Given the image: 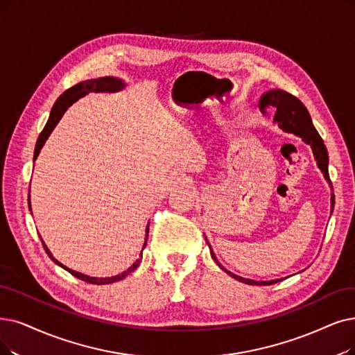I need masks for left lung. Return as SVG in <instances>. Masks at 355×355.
<instances>
[{
    "label": "left lung",
    "instance_id": "left-lung-1",
    "mask_svg": "<svg viewBox=\"0 0 355 355\" xmlns=\"http://www.w3.org/2000/svg\"><path fill=\"white\" fill-rule=\"evenodd\" d=\"M266 106H271L272 110L275 112L274 122L278 125V128H281L284 132L300 137L306 144H309L311 147V151H313V157L316 160L318 167L320 168V172H322L323 178L326 179V182L329 183L331 191H334L331 179H329V172H328V164H329L328 150H326V147L323 144V139L320 138L319 132L316 131L313 122H311L310 113L306 109V106L295 96H293L284 90H281V89L268 90L266 93H263L261 96L259 107L263 109ZM334 205H335V195L332 192L331 193V214L334 211ZM205 240H207V237H205ZM207 243H208L212 259L217 262V265L223 269V271H225L230 277H233L234 279H237L240 282H245V284H249V286H269V284H275V282H278V281H282V278L271 279V281H254V279L236 275V274L230 272L229 269H225L218 262L216 253L212 252L208 240H207Z\"/></svg>",
    "mask_w": 355,
    "mask_h": 355
}]
</instances>
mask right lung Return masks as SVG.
Masks as SVG:
<instances>
[{
  "mask_svg": "<svg viewBox=\"0 0 355 355\" xmlns=\"http://www.w3.org/2000/svg\"><path fill=\"white\" fill-rule=\"evenodd\" d=\"M125 87H126V84H125L121 78H116V77H101V78H92V80L81 81V83L76 84V86H73L71 89L65 90V92L58 97V101H56L55 105L52 106V110H51V113H49V119H48V122H46V125H45L44 131L40 132V135H39V138H37V141H36L35 154H33V162L37 159V155H39L42 147H44V144L46 143V139L49 138V135H51L52 131L55 130L56 123H58V122L61 121V118H62L64 113L67 112V109H68L71 105H73V103H76L80 97H84V96L92 93V92H94V93H116V92H121V90L125 89ZM29 191H31V189H29ZM29 198H31V195H29ZM29 209L32 211V208H31V200H29ZM147 240H148V225H147V229H146V239H144L143 250H144V248H146V245H147ZM42 243H44V248H45V250H46V253H48V257H49L56 265H60L61 268L65 269V271H68L71 275L77 277L78 279L90 282V284H97V286L112 284V282H116V281L123 279L126 275H130L131 272L135 271L137 266L141 263V259H143V250H141L139 258H138L128 269H126V271H123V272H121V274H118V275H115V277L98 278V277H90V275H86V274H81V272H77V271H73V269L67 268V266L62 265L60 261H56V259L53 258V254H52L51 250L46 248L44 240H42Z\"/></svg>",
  "mask_w": 355,
  "mask_h": 355,
  "instance_id": "add662e5",
  "label": "right lung"
}]
</instances>
